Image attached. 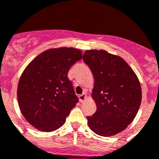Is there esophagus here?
I'll list each match as a JSON object with an SVG mask.
<instances>
[{"mask_svg":"<svg viewBox=\"0 0 159 159\" xmlns=\"http://www.w3.org/2000/svg\"><path fill=\"white\" fill-rule=\"evenodd\" d=\"M86 97H87V96H86V93H83V94H81V95L79 96V99H80V102H84V101L86 99Z\"/></svg>","mask_w":159,"mask_h":159,"instance_id":"obj_1","label":"esophagus"}]
</instances>
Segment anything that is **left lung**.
Here are the masks:
<instances>
[{"mask_svg": "<svg viewBox=\"0 0 159 159\" xmlns=\"http://www.w3.org/2000/svg\"><path fill=\"white\" fill-rule=\"evenodd\" d=\"M83 60L93 72V97L97 111L87 116L96 134L116 135L136 117L141 102V88L132 69L122 57L104 50H87Z\"/></svg>", "mask_w": 159, "mask_h": 159, "instance_id": "1", "label": "left lung"}]
</instances>
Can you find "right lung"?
Returning <instances> with one entry per match:
<instances>
[{
	"label": "right lung",
	"instance_id": "right-lung-1",
	"mask_svg": "<svg viewBox=\"0 0 159 159\" xmlns=\"http://www.w3.org/2000/svg\"><path fill=\"white\" fill-rule=\"evenodd\" d=\"M81 58L77 48H50L38 55L23 72L17 92L18 105L35 128L57 130L76 106L79 99L67 74Z\"/></svg>",
	"mask_w": 159,
	"mask_h": 159
}]
</instances>
